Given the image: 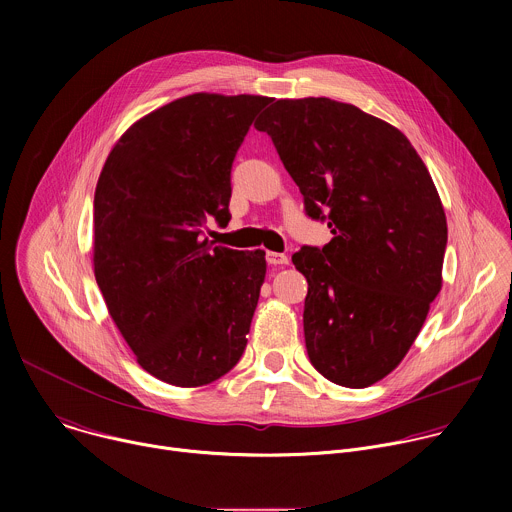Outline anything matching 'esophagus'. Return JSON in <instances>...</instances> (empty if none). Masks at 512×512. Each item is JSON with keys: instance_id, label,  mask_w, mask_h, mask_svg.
Segmentation results:
<instances>
[{"instance_id": "34e87169", "label": "esophagus", "mask_w": 512, "mask_h": 512, "mask_svg": "<svg viewBox=\"0 0 512 512\" xmlns=\"http://www.w3.org/2000/svg\"><path fill=\"white\" fill-rule=\"evenodd\" d=\"M265 259H267L269 265H287V263H289L287 255H283V253H273V251H267Z\"/></svg>"}]
</instances>
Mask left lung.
I'll return each instance as SVG.
<instances>
[{"instance_id": "1", "label": "left lung", "mask_w": 512, "mask_h": 512, "mask_svg": "<svg viewBox=\"0 0 512 512\" xmlns=\"http://www.w3.org/2000/svg\"><path fill=\"white\" fill-rule=\"evenodd\" d=\"M328 223V245L294 253L308 279L304 336L328 381L364 389L387 377L415 342L442 289L446 212L409 139L354 105L279 99L255 123Z\"/></svg>"}]
</instances>
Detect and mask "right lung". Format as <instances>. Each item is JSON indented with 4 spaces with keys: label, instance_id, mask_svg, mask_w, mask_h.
Here are the masks:
<instances>
[{
    "label": "right lung",
    "instance_id": "obj_1",
    "mask_svg": "<svg viewBox=\"0 0 512 512\" xmlns=\"http://www.w3.org/2000/svg\"><path fill=\"white\" fill-rule=\"evenodd\" d=\"M269 97L194 93L135 121L95 190L93 263L139 367L176 387L227 375L247 346L265 251L212 247L231 221V168Z\"/></svg>",
    "mask_w": 512,
    "mask_h": 512
}]
</instances>
